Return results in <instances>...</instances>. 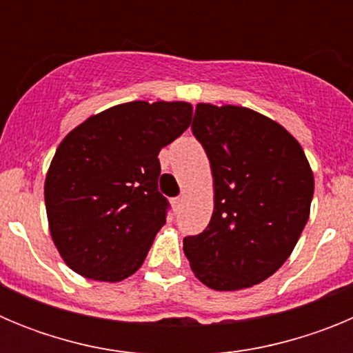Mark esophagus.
Here are the masks:
<instances>
[{
    "label": "esophagus",
    "mask_w": 353,
    "mask_h": 353,
    "mask_svg": "<svg viewBox=\"0 0 353 353\" xmlns=\"http://www.w3.org/2000/svg\"><path fill=\"white\" fill-rule=\"evenodd\" d=\"M171 203H173L174 210L179 212L180 207H182V203H183V199L182 198H173V201H171Z\"/></svg>",
    "instance_id": "1"
}]
</instances>
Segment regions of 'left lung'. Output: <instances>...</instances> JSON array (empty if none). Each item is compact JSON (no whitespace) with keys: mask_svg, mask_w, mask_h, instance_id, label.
<instances>
[{"mask_svg":"<svg viewBox=\"0 0 353 353\" xmlns=\"http://www.w3.org/2000/svg\"><path fill=\"white\" fill-rule=\"evenodd\" d=\"M192 134L214 174V214L183 252L212 290L249 288L292 254L310 217L313 171L292 134L239 105L198 104Z\"/></svg>","mask_w":353,"mask_h":353,"instance_id":"8db88e82","label":"left lung"}]
</instances>
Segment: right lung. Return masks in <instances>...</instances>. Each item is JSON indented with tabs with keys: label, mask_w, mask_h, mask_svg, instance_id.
<instances>
[{
	"label": "right lung",
	"mask_w": 353,
	"mask_h": 353,
	"mask_svg": "<svg viewBox=\"0 0 353 353\" xmlns=\"http://www.w3.org/2000/svg\"><path fill=\"white\" fill-rule=\"evenodd\" d=\"M191 117L187 102H127L60 143L43 196L54 245L74 272L117 283L141 267L170 208L159 192L157 155Z\"/></svg>",
	"instance_id": "add662e5"
}]
</instances>
